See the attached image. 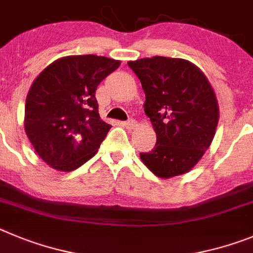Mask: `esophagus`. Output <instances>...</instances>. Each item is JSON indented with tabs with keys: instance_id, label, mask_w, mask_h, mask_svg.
Masks as SVG:
<instances>
[{
	"instance_id": "obj_1",
	"label": "esophagus",
	"mask_w": 253,
	"mask_h": 253,
	"mask_svg": "<svg viewBox=\"0 0 253 253\" xmlns=\"http://www.w3.org/2000/svg\"><path fill=\"white\" fill-rule=\"evenodd\" d=\"M124 125L127 128H133V127L137 126V122H136V120H133V118H129V120H127Z\"/></svg>"
}]
</instances>
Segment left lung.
I'll return each mask as SVG.
<instances>
[{"label": "left lung", "instance_id": "8db88e82", "mask_svg": "<svg viewBox=\"0 0 253 253\" xmlns=\"http://www.w3.org/2000/svg\"><path fill=\"white\" fill-rule=\"evenodd\" d=\"M127 64L140 79L145 113L156 132V145L141 152V160L164 179L185 174L214 137L219 110L213 88L203 72L184 59L152 56Z\"/></svg>", "mask_w": 253, "mask_h": 253}]
</instances>
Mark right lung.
Masks as SVG:
<instances>
[{
    "label": "right lung",
    "instance_id": "1",
    "mask_svg": "<svg viewBox=\"0 0 253 253\" xmlns=\"http://www.w3.org/2000/svg\"><path fill=\"white\" fill-rule=\"evenodd\" d=\"M120 61L64 56L34 81L25 103V131L47 165L73 171L93 158L112 126L102 121L95 90Z\"/></svg>",
    "mask_w": 253,
    "mask_h": 253
}]
</instances>
